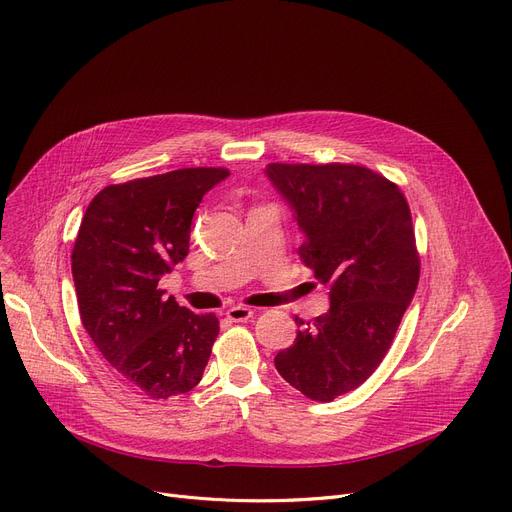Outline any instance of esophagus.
I'll return each mask as SVG.
<instances>
[{
    "label": "esophagus",
    "mask_w": 512,
    "mask_h": 512,
    "mask_svg": "<svg viewBox=\"0 0 512 512\" xmlns=\"http://www.w3.org/2000/svg\"><path fill=\"white\" fill-rule=\"evenodd\" d=\"M225 316L231 322H246V320H250L254 316V311L250 307H244V305H233V307H229L225 311Z\"/></svg>",
    "instance_id": "esophagus-1"
}]
</instances>
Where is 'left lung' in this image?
<instances>
[{
	"label": "left lung",
	"mask_w": 512,
	"mask_h": 512,
	"mask_svg": "<svg viewBox=\"0 0 512 512\" xmlns=\"http://www.w3.org/2000/svg\"><path fill=\"white\" fill-rule=\"evenodd\" d=\"M305 235L299 256L330 309L274 357L303 396L332 402L379 367L416 293L420 260L400 188L352 164H268L264 170Z\"/></svg>",
	"instance_id": "8db88e82"
}]
</instances>
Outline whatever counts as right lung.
I'll use <instances>...</instances> for the list:
<instances>
[{
	"instance_id": "1",
	"label": "right lung",
	"mask_w": 512,
	"mask_h": 512,
	"mask_svg": "<svg viewBox=\"0 0 512 512\" xmlns=\"http://www.w3.org/2000/svg\"><path fill=\"white\" fill-rule=\"evenodd\" d=\"M227 176L184 168L106 186L77 231L71 272L82 324L119 377L153 400L199 383L219 334L213 313L180 307L157 283L188 256L194 211Z\"/></svg>"
}]
</instances>
